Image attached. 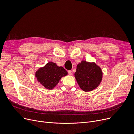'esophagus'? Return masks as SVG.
I'll return each mask as SVG.
<instances>
[{"label": "esophagus", "instance_id": "34e87169", "mask_svg": "<svg viewBox=\"0 0 134 134\" xmlns=\"http://www.w3.org/2000/svg\"><path fill=\"white\" fill-rule=\"evenodd\" d=\"M68 74H69V75H71L72 74V73H71V71L70 70H69V71H68Z\"/></svg>", "mask_w": 134, "mask_h": 134}]
</instances>
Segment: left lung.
<instances>
[{
	"mask_svg": "<svg viewBox=\"0 0 134 134\" xmlns=\"http://www.w3.org/2000/svg\"><path fill=\"white\" fill-rule=\"evenodd\" d=\"M101 68L94 62L82 60L77 64L75 78L80 88L84 91H91L98 87L103 79Z\"/></svg>",
	"mask_w": 134,
	"mask_h": 134,
	"instance_id": "8db88e82",
	"label": "left lung"
}]
</instances>
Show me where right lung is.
I'll return each instance as SVG.
<instances>
[{"label": "right lung", "instance_id": "obj_1", "mask_svg": "<svg viewBox=\"0 0 134 134\" xmlns=\"http://www.w3.org/2000/svg\"><path fill=\"white\" fill-rule=\"evenodd\" d=\"M68 75L67 71L52 62L47 63L44 66L40 67L35 72V76L38 82L45 89L52 90L63 77Z\"/></svg>", "mask_w": 134, "mask_h": 134}]
</instances>
